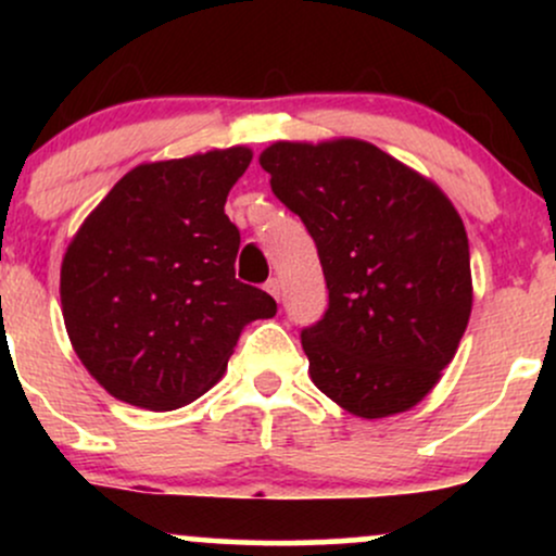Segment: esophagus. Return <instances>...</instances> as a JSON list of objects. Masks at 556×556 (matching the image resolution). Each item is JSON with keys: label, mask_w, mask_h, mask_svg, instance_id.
<instances>
[{"label": "esophagus", "mask_w": 556, "mask_h": 556, "mask_svg": "<svg viewBox=\"0 0 556 556\" xmlns=\"http://www.w3.org/2000/svg\"><path fill=\"white\" fill-rule=\"evenodd\" d=\"M266 292H269L274 300H279V292H282V282H279L277 277H271L269 282H266Z\"/></svg>", "instance_id": "obj_1"}]
</instances>
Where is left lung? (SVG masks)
Segmentation results:
<instances>
[{"instance_id":"1","label":"left lung","mask_w":556,"mask_h":556,"mask_svg":"<svg viewBox=\"0 0 556 556\" xmlns=\"http://www.w3.org/2000/svg\"><path fill=\"white\" fill-rule=\"evenodd\" d=\"M258 162L316 240L329 287V311L300 334L311 381L366 420L416 407L455 358L473 308L457 208L368 140H277Z\"/></svg>"}]
</instances>
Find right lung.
I'll list each match as a JSON object with an SVG mask.
<instances>
[{
    "label": "right lung",
    "instance_id": "add662e5",
    "mask_svg": "<svg viewBox=\"0 0 556 556\" xmlns=\"http://www.w3.org/2000/svg\"><path fill=\"white\" fill-rule=\"evenodd\" d=\"M248 146L132 167L70 240L62 318L112 397L175 410L225 374L240 331L277 303L235 279L240 232L225 214Z\"/></svg>",
    "mask_w": 556,
    "mask_h": 556
}]
</instances>
